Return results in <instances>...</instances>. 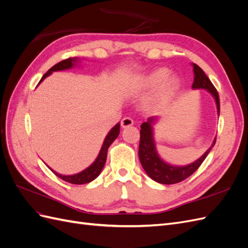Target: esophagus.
I'll use <instances>...</instances> for the list:
<instances>
[{"mask_svg": "<svg viewBox=\"0 0 248 248\" xmlns=\"http://www.w3.org/2000/svg\"><path fill=\"white\" fill-rule=\"evenodd\" d=\"M133 125V120L129 117H125L122 119L121 121V126L122 128H127V127H130Z\"/></svg>", "mask_w": 248, "mask_h": 248, "instance_id": "34e87169", "label": "esophagus"}]
</instances>
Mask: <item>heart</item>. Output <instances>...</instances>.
I'll list each match as a JSON object with an SVG mask.
<instances>
[{"mask_svg":"<svg viewBox=\"0 0 248 248\" xmlns=\"http://www.w3.org/2000/svg\"><path fill=\"white\" fill-rule=\"evenodd\" d=\"M170 74L166 67H158L140 76L133 78L129 84V92L141 93L153 90L156 91L150 98L148 104L151 108H159L167 103L178 92L181 80L176 74Z\"/></svg>","mask_w":248,"mask_h":248,"instance_id":"obj_1","label":"heart"}]
</instances>
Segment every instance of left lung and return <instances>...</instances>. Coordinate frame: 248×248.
<instances>
[{"instance_id": "8db88e82", "label": "left lung", "mask_w": 248, "mask_h": 248, "mask_svg": "<svg viewBox=\"0 0 248 248\" xmlns=\"http://www.w3.org/2000/svg\"><path fill=\"white\" fill-rule=\"evenodd\" d=\"M193 67V84L192 89H204L212 95L216 103L217 115L219 116V97L213 84L208 78L205 72L197 64H191ZM159 117H151L146 122L140 125V140L139 148V157L142 169L145 170L147 175L154 181L161 184H175L183 181L186 178L191 176L196 171L202 161L205 160L209 152L215 145L216 138L212 145L207 151L202 154L199 159L193 161L187 166H172V164L164 161L159 156L156 150V144L154 140V126L158 122Z\"/></svg>"}]
</instances>
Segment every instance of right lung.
Listing matches in <instances>:
<instances>
[{"label": "right lung", "mask_w": 248, "mask_h": 248, "mask_svg": "<svg viewBox=\"0 0 248 248\" xmlns=\"http://www.w3.org/2000/svg\"><path fill=\"white\" fill-rule=\"evenodd\" d=\"M78 63H80V60L78 58L74 57V58H69L67 60H64V61L56 64L55 66H52L51 68L46 74H44L42 78L40 79L39 84H40V82H42L44 79H46L48 76H50L52 72L74 68V67L78 66ZM119 133H120V123H117L109 130V132L107 134L106 139H104V140H103V144L101 146L99 154H98V156H97V158L95 159V161L91 164V166H89L87 169L78 172V174L62 175V174H59V172H57L56 170H54L52 169H50L48 166L47 167L60 179H62V180H64V181L69 182L71 184H86V183L91 182L100 175V172H101V170L104 167V164H106V161H107L108 149L111 145V142L118 138Z\"/></svg>", "instance_id": "right-lung-1"}]
</instances>
